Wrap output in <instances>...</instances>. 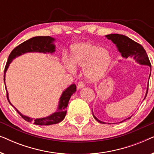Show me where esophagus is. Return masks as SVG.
Segmentation results:
<instances>
[{"label":"esophagus","mask_w":154,"mask_h":154,"mask_svg":"<svg viewBox=\"0 0 154 154\" xmlns=\"http://www.w3.org/2000/svg\"><path fill=\"white\" fill-rule=\"evenodd\" d=\"M83 87H84V83H83V82L80 81L79 83H78V85H77V88H78V90L81 89V88H83Z\"/></svg>","instance_id":"esophagus-1"}]
</instances>
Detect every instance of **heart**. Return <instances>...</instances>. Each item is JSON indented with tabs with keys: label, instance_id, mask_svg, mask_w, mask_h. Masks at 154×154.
Wrapping results in <instances>:
<instances>
[{
	"label": "heart",
	"instance_id": "1",
	"mask_svg": "<svg viewBox=\"0 0 154 154\" xmlns=\"http://www.w3.org/2000/svg\"><path fill=\"white\" fill-rule=\"evenodd\" d=\"M111 62L106 50L90 43H79L71 48L70 61H64V65L71 73L75 68L84 69V73L90 81H97L103 77Z\"/></svg>",
	"mask_w": 154,
	"mask_h": 154
}]
</instances>
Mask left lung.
<instances>
[{
	"mask_svg": "<svg viewBox=\"0 0 154 154\" xmlns=\"http://www.w3.org/2000/svg\"><path fill=\"white\" fill-rule=\"evenodd\" d=\"M106 37L109 40H111V41L116 45L118 50H119V51L121 53V55L123 57L128 58L130 57L133 58L134 60L140 64L147 65V66H150V68L151 69V62L149 60L148 55H147L146 52L144 49V48H143L140 44L134 41L133 40L130 39V38H128V36H125V35H124L117 34V33L106 35ZM150 75H150H149V78H150ZM147 92H148V88H147L146 95H145L144 99L146 98V97L147 95ZM92 115H93V117L99 122V123H105L104 122L100 121L97 118L94 116L93 112H92ZM131 117L132 116L128 118V119H126L125 120L131 119ZM125 120L122 121L121 123L125 121Z\"/></svg>",
	"mask_w": 154,
	"mask_h": 154,
	"instance_id": "left-lung-1",
	"label": "left lung"
}]
</instances>
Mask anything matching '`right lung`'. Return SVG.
<instances>
[{
	"label": "right lung",
	"mask_w": 154,
	"mask_h": 154,
	"mask_svg": "<svg viewBox=\"0 0 154 154\" xmlns=\"http://www.w3.org/2000/svg\"><path fill=\"white\" fill-rule=\"evenodd\" d=\"M53 41H54V38L50 36H36L31 38L23 42L22 43H21L20 45L17 46L14 49H13L11 53L10 54L9 57H8V62L6 63L5 70H4V83H5V85L6 71H7L8 67L10 66V64L14 58L17 57L22 55L23 54L26 53V52H43V53H53L54 52H55V45L53 44ZM75 91H76V86H75V84H72L62 92V95L60 98V101H59V105L57 111L47 117L35 119L22 114L10 103L9 97H8V92L7 91V88H6L7 98L10 104L14 107V109H16L19 114L22 116V119H24L27 122H30V123L32 122L33 124L37 125H50L57 124L62 121L66 114V107L68 106L69 101L70 100L71 95Z\"/></svg>",
	"instance_id": "right-lung-1"
}]
</instances>
